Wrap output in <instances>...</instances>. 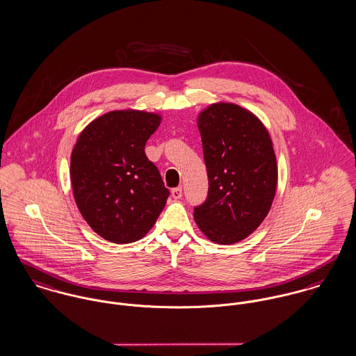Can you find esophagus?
Returning a JSON list of instances; mask_svg holds the SVG:
<instances>
[{
	"mask_svg": "<svg viewBox=\"0 0 356 356\" xmlns=\"http://www.w3.org/2000/svg\"><path fill=\"white\" fill-rule=\"evenodd\" d=\"M181 196H183L181 187H177V188H173V190H172V197H173V199H180Z\"/></svg>",
	"mask_w": 356,
	"mask_h": 356,
	"instance_id": "34e87169",
	"label": "esophagus"
}]
</instances>
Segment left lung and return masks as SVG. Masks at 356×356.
Returning a JSON list of instances; mask_svg holds the SVG:
<instances>
[{
    "mask_svg": "<svg viewBox=\"0 0 356 356\" xmlns=\"http://www.w3.org/2000/svg\"><path fill=\"white\" fill-rule=\"evenodd\" d=\"M209 196L193 218L213 243L250 236L270 213L277 186L273 139L263 122L233 103H214L197 115Z\"/></svg>",
    "mask_w": 356,
    "mask_h": 356,
    "instance_id": "left-lung-1",
    "label": "left lung"
}]
</instances>
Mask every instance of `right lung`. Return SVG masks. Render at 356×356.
I'll use <instances>...</instances> for the list:
<instances>
[{
	"instance_id": "1",
	"label": "right lung",
	"mask_w": 356,
	"mask_h": 356,
	"mask_svg": "<svg viewBox=\"0 0 356 356\" xmlns=\"http://www.w3.org/2000/svg\"><path fill=\"white\" fill-rule=\"evenodd\" d=\"M163 116L110 111L92 120L70 156V181L82 218L104 240L130 244L154 226L169 191L145 145Z\"/></svg>"
}]
</instances>
